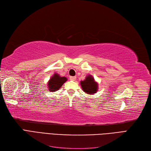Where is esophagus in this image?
Instances as JSON below:
<instances>
[{
	"label": "esophagus",
	"instance_id": "34e87169",
	"mask_svg": "<svg viewBox=\"0 0 151 151\" xmlns=\"http://www.w3.org/2000/svg\"><path fill=\"white\" fill-rule=\"evenodd\" d=\"M70 81H76V77H75V76H70Z\"/></svg>",
	"mask_w": 151,
	"mask_h": 151
}]
</instances>
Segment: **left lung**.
Here are the masks:
<instances>
[{
    "label": "left lung",
    "instance_id": "left-lung-1",
    "mask_svg": "<svg viewBox=\"0 0 151 151\" xmlns=\"http://www.w3.org/2000/svg\"><path fill=\"white\" fill-rule=\"evenodd\" d=\"M80 84L84 92L88 94H94L98 91V83L92 75H88L84 81H80Z\"/></svg>",
    "mask_w": 151,
    "mask_h": 151
}]
</instances>
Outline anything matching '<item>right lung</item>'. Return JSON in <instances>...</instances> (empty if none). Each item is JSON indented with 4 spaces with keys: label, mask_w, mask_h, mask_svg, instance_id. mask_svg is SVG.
Segmentation results:
<instances>
[{
    "label": "right lung",
    "mask_w": 151,
    "mask_h": 151,
    "mask_svg": "<svg viewBox=\"0 0 151 151\" xmlns=\"http://www.w3.org/2000/svg\"><path fill=\"white\" fill-rule=\"evenodd\" d=\"M67 81V78L66 77H62L58 73H54L51 78L47 82L48 90L50 92H55L61 88Z\"/></svg>",
    "instance_id": "obj_1"
}]
</instances>
